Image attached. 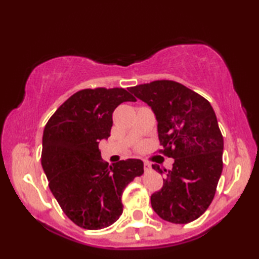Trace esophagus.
<instances>
[{"instance_id":"obj_1","label":"esophagus","mask_w":259,"mask_h":259,"mask_svg":"<svg viewBox=\"0 0 259 259\" xmlns=\"http://www.w3.org/2000/svg\"><path fill=\"white\" fill-rule=\"evenodd\" d=\"M144 169H145V172H149L151 170V164L149 162H145L144 163Z\"/></svg>"}]
</instances>
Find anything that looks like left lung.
Here are the masks:
<instances>
[{"label":"left lung","mask_w":259,"mask_h":259,"mask_svg":"<svg viewBox=\"0 0 259 259\" xmlns=\"http://www.w3.org/2000/svg\"><path fill=\"white\" fill-rule=\"evenodd\" d=\"M131 93L151 107L164 156L175 159L162 188L151 195L153 210L163 221L188 224L210 205L223 171L224 139L211 104L171 80L131 87Z\"/></svg>","instance_id":"8db88e82"}]
</instances>
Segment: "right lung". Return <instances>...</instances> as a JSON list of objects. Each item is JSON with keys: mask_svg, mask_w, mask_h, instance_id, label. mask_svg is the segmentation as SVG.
Masks as SVG:
<instances>
[{"mask_svg": "<svg viewBox=\"0 0 259 259\" xmlns=\"http://www.w3.org/2000/svg\"><path fill=\"white\" fill-rule=\"evenodd\" d=\"M136 101L122 88H96L71 96L43 131L41 163L60 207L79 227L106 228L123 210L121 196L144 174V162L126 159L109 166L99 142L108 139L112 113L120 103Z\"/></svg>", "mask_w": 259, "mask_h": 259, "instance_id": "right-lung-1", "label": "right lung"}]
</instances>
